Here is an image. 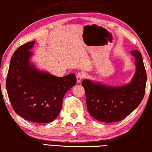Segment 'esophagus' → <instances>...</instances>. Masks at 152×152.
Segmentation results:
<instances>
[{"label": "esophagus", "mask_w": 152, "mask_h": 152, "mask_svg": "<svg viewBox=\"0 0 152 152\" xmlns=\"http://www.w3.org/2000/svg\"><path fill=\"white\" fill-rule=\"evenodd\" d=\"M85 76V74L83 72H79L76 75V78H77V83H80L83 78Z\"/></svg>", "instance_id": "esophagus-1"}]
</instances>
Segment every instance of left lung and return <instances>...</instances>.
<instances>
[{
  "label": "left lung",
  "mask_w": 152,
  "mask_h": 152,
  "mask_svg": "<svg viewBox=\"0 0 152 152\" xmlns=\"http://www.w3.org/2000/svg\"><path fill=\"white\" fill-rule=\"evenodd\" d=\"M136 71L131 82L123 86H107L90 80L82 81L87 109L96 120L103 122L121 121L141 103L145 94L147 73L142 54L133 50Z\"/></svg>",
  "instance_id": "8db88e82"
}]
</instances>
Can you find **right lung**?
Wrapping results in <instances>:
<instances>
[{"label":"right lung","instance_id":"1","mask_svg":"<svg viewBox=\"0 0 152 152\" xmlns=\"http://www.w3.org/2000/svg\"><path fill=\"white\" fill-rule=\"evenodd\" d=\"M34 41L12 54L6 78V90L15 112L28 121L47 123L59 114L66 93L76 83L75 74L57 77L36 69L30 59Z\"/></svg>","mask_w":152,"mask_h":152}]
</instances>
